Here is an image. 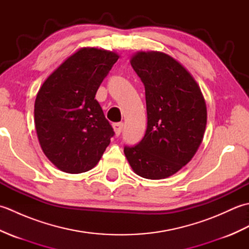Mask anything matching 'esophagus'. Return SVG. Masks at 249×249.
I'll use <instances>...</instances> for the list:
<instances>
[{"mask_svg": "<svg viewBox=\"0 0 249 249\" xmlns=\"http://www.w3.org/2000/svg\"><path fill=\"white\" fill-rule=\"evenodd\" d=\"M113 129L116 136H120L122 133V129H123V123H114L113 124Z\"/></svg>", "mask_w": 249, "mask_h": 249, "instance_id": "obj_1", "label": "esophagus"}]
</instances>
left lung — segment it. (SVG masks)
<instances>
[{"instance_id":"left-lung-1","label":"left lung","mask_w":249,"mask_h":249,"mask_svg":"<svg viewBox=\"0 0 249 249\" xmlns=\"http://www.w3.org/2000/svg\"><path fill=\"white\" fill-rule=\"evenodd\" d=\"M130 64L145 89L147 127L137 145L124 147L136 174L166 178L190 161L202 142L206 105L194 77L160 51H140Z\"/></svg>"}]
</instances>
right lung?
Masks as SVG:
<instances>
[{
  "label": "right lung",
  "instance_id": "right-lung-1",
  "mask_svg": "<svg viewBox=\"0 0 249 249\" xmlns=\"http://www.w3.org/2000/svg\"><path fill=\"white\" fill-rule=\"evenodd\" d=\"M119 54L81 48L46 79L35 99L34 121L41 150L67 173L97 165L114 131L95 99Z\"/></svg>",
  "mask_w": 249,
  "mask_h": 249
}]
</instances>
